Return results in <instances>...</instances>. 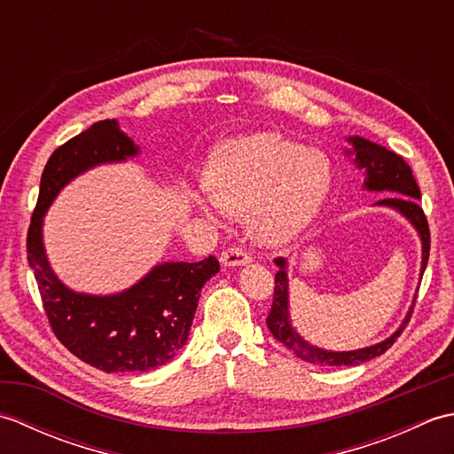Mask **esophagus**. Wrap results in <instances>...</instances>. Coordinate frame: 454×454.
I'll use <instances>...</instances> for the list:
<instances>
[{
	"instance_id": "esophagus-1",
	"label": "esophagus",
	"mask_w": 454,
	"mask_h": 454,
	"mask_svg": "<svg viewBox=\"0 0 454 454\" xmlns=\"http://www.w3.org/2000/svg\"><path fill=\"white\" fill-rule=\"evenodd\" d=\"M252 262V257L242 247H228L220 254V263L224 267H239V265H247Z\"/></svg>"
}]
</instances>
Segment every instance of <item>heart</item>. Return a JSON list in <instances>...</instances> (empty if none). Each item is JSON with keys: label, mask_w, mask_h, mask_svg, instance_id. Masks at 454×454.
Here are the masks:
<instances>
[{"label": "heart", "mask_w": 454, "mask_h": 454, "mask_svg": "<svg viewBox=\"0 0 454 454\" xmlns=\"http://www.w3.org/2000/svg\"><path fill=\"white\" fill-rule=\"evenodd\" d=\"M210 197L195 195L207 216L215 208L247 215L249 230L263 246H285L310 226L332 189V166L322 152L277 134L232 140L207 168Z\"/></svg>", "instance_id": "b5f03b06"}]
</instances>
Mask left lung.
Segmentation results:
<instances>
[{
	"mask_svg": "<svg viewBox=\"0 0 454 454\" xmlns=\"http://www.w3.org/2000/svg\"><path fill=\"white\" fill-rule=\"evenodd\" d=\"M347 142H349L351 148H345V156L351 158L356 169L364 171L363 189L371 192H396V195H387V199L376 200L374 207H387L396 210L398 215L406 218L418 232L421 242V281L429 259V226L427 218L419 207L421 192L416 179H413L410 166L398 156V153L387 150L380 146V144H374L361 137H347ZM275 265L278 267V271L275 275V296L271 312L267 316V327L277 341H281L298 356V359H302L306 363L327 366H353L364 361H371L374 356H380L398 340V335L410 322L413 306H416L418 293L413 296L410 310L402 320L400 327L390 337H387V340L353 351L324 349V347H317L312 345L310 341H306L304 337L296 332V327L293 325L291 320V302H288V262L285 257H278L275 259Z\"/></svg>",
	"mask_w": 454,
	"mask_h": 454,
	"instance_id": "obj_1",
	"label": "left lung"
}]
</instances>
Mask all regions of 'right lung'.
<instances>
[{
	"label": "right lung",
	"mask_w": 454,
	"mask_h": 454,
	"mask_svg": "<svg viewBox=\"0 0 454 454\" xmlns=\"http://www.w3.org/2000/svg\"><path fill=\"white\" fill-rule=\"evenodd\" d=\"M138 156L140 146L114 119L95 122L67 140L43 171L27 236L28 267L56 337L83 363L105 372L152 371L169 363L187 343L202 286L220 271L212 255L197 263L163 262L113 294L78 293L58 278L43 239L46 210L58 192L85 171Z\"/></svg>",
	"instance_id": "obj_1"
}]
</instances>
